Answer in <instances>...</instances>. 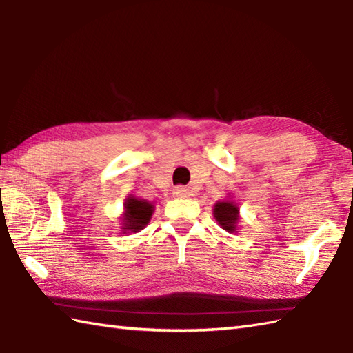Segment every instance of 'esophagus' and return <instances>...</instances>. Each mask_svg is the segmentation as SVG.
<instances>
[{
	"label": "esophagus",
	"mask_w": 353,
	"mask_h": 353,
	"mask_svg": "<svg viewBox=\"0 0 353 353\" xmlns=\"http://www.w3.org/2000/svg\"><path fill=\"white\" fill-rule=\"evenodd\" d=\"M174 194L178 198H187L189 196V189H185V187H183V185H178V187H175Z\"/></svg>",
	"instance_id": "esophagus-1"
}]
</instances>
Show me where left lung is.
<instances>
[{"label":"left lung","mask_w":353,"mask_h":353,"mask_svg":"<svg viewBox=\"0 0 353 353\" xmlns=\"http://www.w3.org/2000/svg\"><path fill=\"white\" fill-rule=\"evenodd\" d=\"M213 214L217 223L221 225L225 231L236 232L237 223L240 221L237 203H234L232 201H219L213 208Z\"/></svg>","instance_id":"left-lung-1"}]
</instances>
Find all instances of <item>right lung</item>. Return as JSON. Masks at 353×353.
Segmentation results:
<instances>
[{
	"label": "right lung",
	"mask_w": 353,
	"mask_h": 353,
	"mask_svg": "<svg viewBox=\"0 0 353 353\" xmlns=\"http://www.w3.org/2000/svg\"><path fill=\"white\" fill-rule=\"evenodd\" d=\"M123 207H125V213L122 216L123 234L139 232L140 230H143L148 223H150L154 213L152 202L139 199L134 196H128L125 199Z\"/></svg>",
	"instance_id": "1"
}]
</instances>
